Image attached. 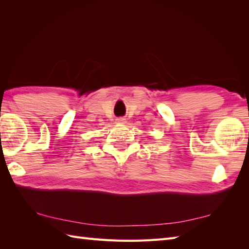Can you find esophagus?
<instances>
[{"instance_id":"obj_1","label":"esophagus","mask_w":249,"mask_h":249,"mask_svg":"<svg viewBox=\"0 0 249 249\" xmlns=\"http://www.w3.org/2000/svg\"><path fill=\"white\" fill-rule=\"evenodd\" d=\"M116 123L124 124V123H126V119L125 118H118V119H116Z\"/></svg>"}]
</instances>
